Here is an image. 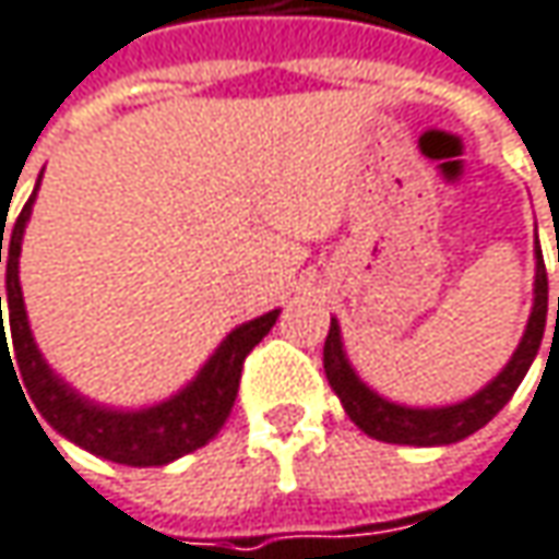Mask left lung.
<instances>
[{
    "label": "left lung",
    "mask_w": 559,
    "mask_h": 559,
    "mask_svg": "<svg viewBox=\"0 0 559 559\" xmlns=\"http://www.w3.org/2000/svg\"><path fill=\"white\" fill-rule=\"evenodd\" d=\"M544 324H547V270H544L540 248H535V305H532L528 328L522 334V343L515 346L512 359L502 366V372L493 381H487L477 394L449 407H404V404L381 397L379 391H372L349 366L337 318H331V331L324 340V372H328L331 388L337 391L346 417L366 436L379 442H394V445H452V442L467 439L471 432H477L480 426H487L509 404V397L515 394V388L522 384L525 372L532 369L538 356Z\"/></svg>",
    "instance_id": "8db88e82"
}]
</instances>
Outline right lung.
<instances>
[{"mask_svg": "<svg viewBox=\"0 0 559 559\" xmlns=\"http://www.w3.org/2000/svg\"><path fill=\"white\" fill-rule=\"evenodd\" d=\"M37 187H40V180H37ZM37 187L12 225V235L2 241L5 225L0 231V263L5 260V296H0V305L5 301V308H9V331H12V349H15L12 369H19L15 379L21 376V384L27 388L40 417L69 442L82 445L85 452H92L98 459L130 464V467H158V464H168L180 455L197 452L225 426L231 404L238 397L241 366H245L248 353L276 324L280 308L235 328L222 340L219 349L206 359V366L197 372V379L187 388H180L178 394H171L168 401L142 407V411L100 407L95 401L82 397L75 388H69L47 366V359L40 356L37 343L31 337L27 311H24V299H21L19 258L24 225L31 219ZM2 243L7 245L5 249L1 248ZM2 356H9V337H5L0 318V362ZM9 362H12V356H9Z\"/></svg>", "mask_w": 559, "mask_h": 559, "instance_id": "obj_1", "label": "right lung"}]
</instances>
